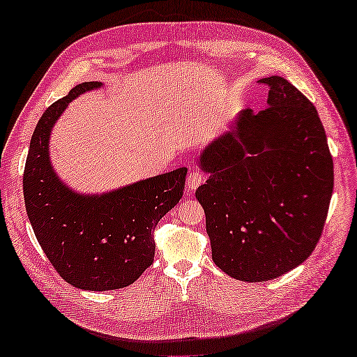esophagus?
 I'll list each match as a JSON object with an SVG mask.
<instances>
[{
  "mask_svg": "<svg viewBox=\"0 0 357 357\" xmlns=\"http://www.w3.org/2000/svg\"><path fill=\"white\" fill-rule=\"evenodd\" d=\"M203 183H205V176H203V173H200L199 169L190 172V174L188 176V189L189 190H195Z\"/></svg>",
  "mask_w": 357,
  "mask_h": 357,
  "instance_id": "34e87169",
  "label": "esophagus"
}]
</instances>
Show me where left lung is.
<instances>
[{"label":"left lung","mask_w":357,"mask_h":357,"mask_svg":"<svg viewBox=\"0 0 357 357\" xmlns=\"http://www.w3.org/2000/svg\"><path fill=\"white\" fill-rule=\"evenodd\" d=\"M268 107L241 111L197 158L209 174L195 192L213 260L240 281H268L310 257L324 227L333 163L318 111L280 76Z\"/></svg>","instance_id":"obj_1"}]
</instances>
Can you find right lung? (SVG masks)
Listing matches in <instances>:
<instances>
[{
    "label": "right lung",
    "mask_w": 357,
    "mask_h": 357,
    "mask_svg": "<svg viewBox=\"0 0 357 357\" xmlns=\"http://www.w3.org/2000/svg\"><path fill=\"white\" fill-rule=\"evenodd\" d=\"M82 82L50 105L33 132L24 199L33 231L59 275L84 291L130 286L154 262V230L179 203L188 168H178L105 194L73 190L54 172L50 132L70 101L97 90Z\"/></svg>",
    "instance_id": "add662e5"
}]
</instances>
